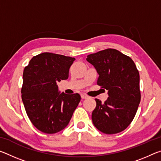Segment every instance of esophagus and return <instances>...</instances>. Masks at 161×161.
Returning a JSON list of instances; mask_svg holds the SVG:
<instances>
[{
  "label": "esophagus",
  "instance_id": "34e87169",
  "mask_svg": "<svg viewBox=\"0 0 161 161\" xmlns=\"http://www.w3.org/2000/svg\"><path fill=\"white\" fill-rule=\"evenodd\" d=\"M81 99H87L89 97L86 94H81Z\"/></svg>",
  "mask_w": 161,
  "mask_h": 161
}]
</instances>
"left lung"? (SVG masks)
<instances>
[{"instance_id":"obj_1","label":"left lung","mask_w":161,"mask_h":161,"mask_svg":"<svg viewBox=\"0 0 161 161\" xmlns=\"http://www.w3.org/2000/svg\"><path fill=\"white\" fill-rule=\"evenodd\" d=\"M86 60L97 69V84L108 91L104 103L95 99L92 119L107 134L123 131L131 123L141 102L140 77L134 62L115 49L89 54Z\"/></svg>"}]
</instances>
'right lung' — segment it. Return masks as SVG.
<instances>
[{
    "mask_svg": "<svg viewBox=\"0 0 161 161\" xmlns=\"http://www.w3.org/2000/svg\"><path fill=\"white\" fill-rule=\"evenodd\" d=\"M75 58L43 53L32 58L25 67L22 100L32 124L45 133L66 127L81 100L79 94L58 92L57 83L67 80Z\"/></svg>",
    "mask_w": 161,
    "mask_h": 161,
    "instance_id": "obj_1",
    "label": "right lung"
}]
</instances>
